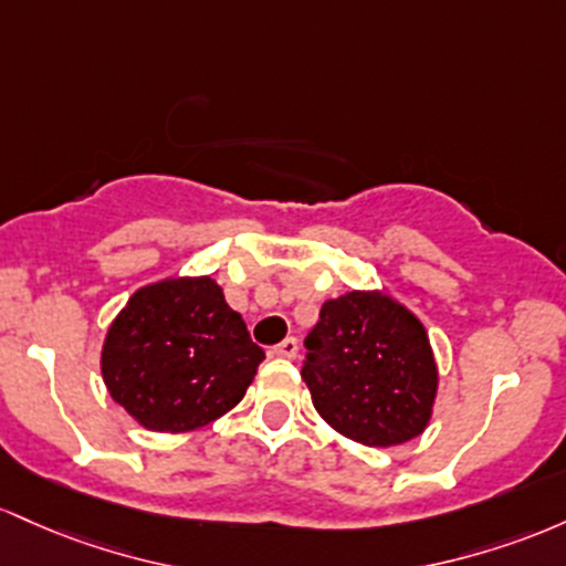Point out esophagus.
Instances as JSON below:
<instances>
[{
  "instance_id": "esophagus-1",
  "label": "esophagus",
  "mask_w": 566,
  "mask_h": 566,
  "mask_svg": "<svg viewBox=\"0 0 566 566\" xmlns=\"http://www.w3.org/2000/svg\"><path fill=\"white\" fill-rule=\"evenodd\" d=\"M272 355H275V358H296V353H300V342L294 339V336H289V339H283L281 345H275L270 350Z\"/></svg>"
}]
</instances>
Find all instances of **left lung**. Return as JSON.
I'll return each mask as SVG.
<instances>
[{
    "mask_svg": "<svg viewBox=\"0 0 566 566\" xmlns=\"http://www.w3.org/2000/svg\"><path fill=\"white\" fill-rule=\"evenodd\" d=\"M302 379L317 415L366 447H396L428 428L438 371L422 323L385 294L350 291L321 307L304 339Z\"/></svg>",
    "mask_w": 566,
    "mask_h": 566,
    "instance_id": "1",
    "label": "left lung"
}]
</instances>
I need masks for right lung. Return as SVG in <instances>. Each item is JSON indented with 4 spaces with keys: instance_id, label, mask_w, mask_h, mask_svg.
Wrapping results in <instances>:
<instances>
[{
    "instance_id": "add662e5",
    "label": "right lung",
    "mask_w": 566,
    "mask_h": 566,
    "mask_svg": "<svg viewBox=\"0 0 566 566\" xmlns=\"http://www.w3.org/2000/svg\"><path fill=\"white\" fill-rule=\"evenodd\" d=\"M264 360L211 277L138 289L101 353L112 398L144 428L184 433L227 415Z\"/></svg>"
}]
</instances>
